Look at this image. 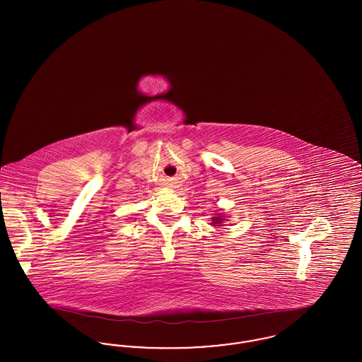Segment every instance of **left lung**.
I'll return each mask as SVG.
<instances>
[{"instance_id": "8db88e82", "label": "left lung", "mask_w": 362, "mask_h": 362, "mask_svg": "<svg viewBox=\"0 0 362 362\" xmlns=\"http://www.w3.org/2000/svg\"><path fill=\"white\" fill-rule=\"evenodd\" d=\"M210 221H211V225H214V226H223V225H225V221H226V216L218 209V210L214 211V216H211Z\"/></svg>"}]
</instances>
